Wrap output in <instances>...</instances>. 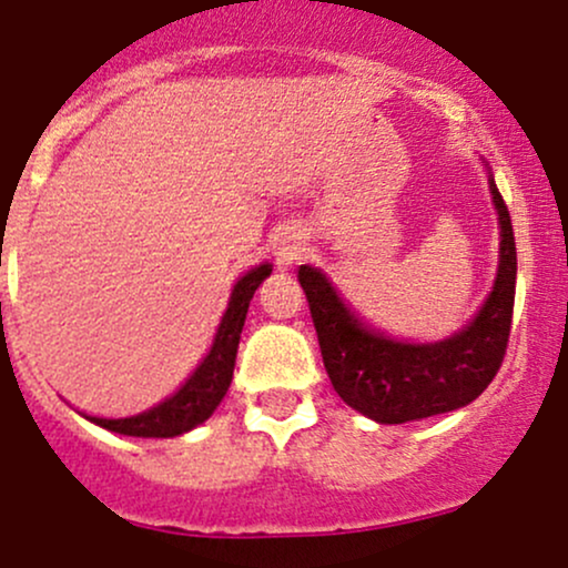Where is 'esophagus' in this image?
Here are the masks:
<instances>
[{
  "mask_svg": "<svg viewBox=\"0 0 568 568\" xmlns=\"http://www.w3.org/2000/svg\"><path fill=\"white\" fill-rule=\"evenodd\" d=\"M302 250L305 247H302L300 233L285 231V233H280V236H274V242H272V252H274V257H277L280 268L294 266V263L302 257Z\"/></svg>",
  "mask_w": 568,
  "mask_h": 568,
  "instance_id": "34e87169",
  "label": "esophagus"
}]
</instances>
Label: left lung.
<instances>
[{
    "mask_svg": "<svg viewBox=\"0 0 568 568\" xmlns=\"http://www.w3.org/2000/svg\"><path fill=\"white\" fill-rule=\"evenodd\" d=\"M491 203L500 220V266L489 300L462 332L437 343H404L354 316L324 272L300 266L321 357L335 393L376 423H409L467 406L489 387L506 357L517 294V244L495 178Z\"/></svg>",
    "mask_w": 568,
    "mask_h": 568,
    "instance_id": "obj_1",
    "label": "left lung"
}]
</instances>
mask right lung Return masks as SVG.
<instances>
[{"instance_id": "1", "label": "right lung", "mask_w": 568, "mask_h": 568, "mask_svg": "<svg viewBox=\"0 0 568 568\" xmlns=\"http://www.w3.org/2000/svg\"><path fill=\"white\" fill-rule=\"evenodd\" d=\"M268 274H272V266L261 263V266L250 268L233 285L231 302H227V311L222 316L220 329H216L214 346L205 354L203 363L197 365V371L183 382L181 390L134 417H118V420L93 415L84 417L90 423H95V426L106 428V432L125 434V437H178V434L192 432L194 426L209 420L216 406H220V400L225 398L227 387H231L233 365H236L239 341H242L250 300Z\"/></svg>"}]
</instances>
